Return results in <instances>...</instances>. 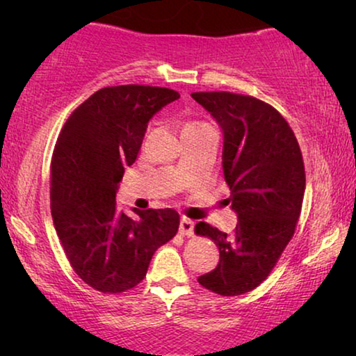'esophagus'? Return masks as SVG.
Listing matches in <instances>:
<instances>
[{
	"label": "esophagus",
	"mask_w": 356,
	"mask_h": 356,
	"mask_svg": "<svg viewBox=\"0 0 356 356\" xmlns=\"http://www.w3.org/2000/svg\"><path fill=\"white\" fill-rule=\"evenodd\" d=\"M179 233L184 236H193L194 235V222L191 218L183 217L181 222H179Z\"/></svg>",
	"instance_id": "34e87169"
}]
</instances>
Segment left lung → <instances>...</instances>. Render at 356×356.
Listing matches in <instances>:
<instances>
[{
    "instance_id": "left-lung-1",
    "label": "left lung",
    "mask_w": 356,
    "mask_h": 356,
    "mask_svg": "<svg viewBox=\"0 0 356 356\" xmlns=\"http://www.w3.org/2000/svg\"><path fill=\"white\" fill-rule=\"evenodd\" d=\"M223 134L222 167L238 223L227 235L199 222L197 235L220 251L217 267L197 277L207 290L236 296L254 290L274 269L298 222L305 165L290 124L266 102L230 92H194Z\"/></svg>"
}]
</instances>
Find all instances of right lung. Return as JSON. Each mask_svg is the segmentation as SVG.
<instances>
[{"label": "right lung", "instance_id": "right-lung-1", "mask_svg": "<svg viewBox=\"0 0 356 356\" xmlns=\"http://www.w3.org/2000/svg\"><path fill=\"white\" fill-rule=\"evenodd\" d=\"M178 99L165 87H105L63 126L51 160V217L70 264L92 289H133L147 274L154 252L177 235L175 209L133 207V218L115 199L149 121Z\"/></svg>", "mask_w": 356, "mask_h": 356}]
</instances>
